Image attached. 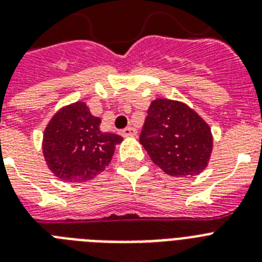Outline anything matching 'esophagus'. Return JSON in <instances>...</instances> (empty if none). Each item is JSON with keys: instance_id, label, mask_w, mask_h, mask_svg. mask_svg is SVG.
<instances>
[{"instance_id": "esophagus-1", "label": "esophagus", "mask_w": 262, "mask_h": 262, "mask_svg": "<svg viewBox=\"0 0 262 262\" xmlns=\"http://www.w3.org/2000/svg\"><path fill=\"white\" fill-rule=\"evenodd\" d=\"M122 135L124 136V138H128V136H135L136 129L133 128V127H127V128L122 129Z\"/></svg>"}]
</instances>
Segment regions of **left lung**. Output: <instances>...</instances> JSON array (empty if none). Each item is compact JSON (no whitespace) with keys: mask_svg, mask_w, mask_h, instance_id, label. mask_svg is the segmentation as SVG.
Wrapping results in <instances>:
<instances>
[{"mask_svg":"<svg viewBox=\"0 0 262 262\" xmlns=\"http://www.w3.org/2000/svg\"><path fill=\"white\" fill-rule=\"evenodd\" d=\"M139 140L159 168L176 178L204 171L213 146L207 123L187 104L169 99L151 103Z\"/></svg>","mask_w":262,"mask_h":262,"instance_id":"1","label":"left lung"}]
</instances>
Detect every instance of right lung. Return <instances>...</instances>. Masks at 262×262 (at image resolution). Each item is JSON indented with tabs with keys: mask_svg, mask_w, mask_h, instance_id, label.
Wrapping results in <instances>:
<instances>
[{
	"mask_svg": "<svg viewBox=\"0 0 262 262\" xmlns=\"http://www.w3.org/2000/svg\"><path fill=\"white\" fill-rule=\"evenodd\" d=\"M100 119L83 102L63 107L45 128L43 156L50 171L63 182L94 179L113 159L122 136L102 133Z\"/></svg>",
	"mask_w": 262,
	"mask_h": 262,
	"instance_id": "1",
	"label": "right lung"
}]
</instances>
